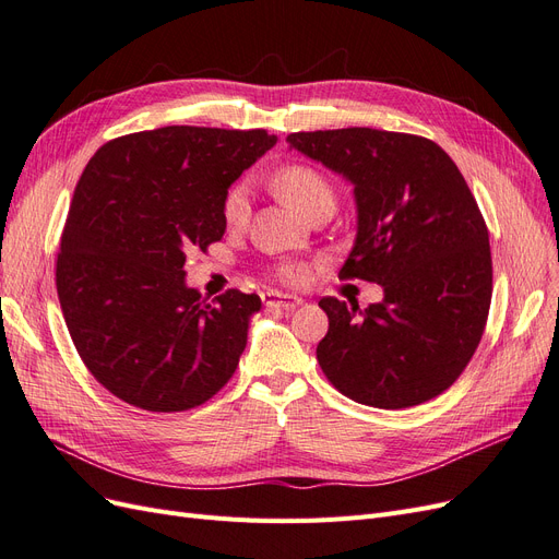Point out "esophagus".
Returning <instances> with one entry per match:
<instances>
[{"label":"esophagus","mask_w":559,"mask_h":559,"mask_svg":"<svg viewBox=\"0 0 559 559\" xmlns=\"http://www.w3.org/2000/svg\"><path fill=\"white\" fill-rule=\"evenodd\" d=\"M261 298H263L265 308H277V310H296L302 302L298 296H286V294H275V292H265Z\"/></svg>","instance_id":"esophagus-1"}]
</instances>
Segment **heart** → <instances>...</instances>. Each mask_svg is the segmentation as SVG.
Masks as SVG:
<instances>
[{"instance_id":"1","label":"heart","mask_w":559,"mask_h":559,"mask_svg":"<svg viewBox=\"0 0 559 559\" xmlns=\"http://www.w3.org/2000/svg\"><path fill=\"white\" fill-rule=\"evenodd\" d=\"M270 183H273L275 193L284 202H289V205L300 214L312 212L319 202H333V186L324 175L310 165H302V163L284 165L273 175V181ZM247 212H249L247 186L245 183L230 186L222 205L224 222L228 226H240L247 218ZM277 275L284 282H296L300 277V270L296 265H282L277 270Z\"/></svg>"}]
</instances>
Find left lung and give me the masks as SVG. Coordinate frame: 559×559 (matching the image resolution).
Returning <instances> with one entry per match:
<instances>
[{
    "instance_id": "8db88e82",
    "label": "left lung",
    "mask_w": 559,
    "mask_h": 559,
    "mask_svg": "<svg viewBox=\"0 0 559 559\" xmlns=\"http://www.w3.org/2000/svg\"><path fill=\"white\" fill-rule=\"evenodd\" d=\"M300 154L354 183L357 240L341 280L382 286V302L321 298L317 361L347 399L399 411L443 394L483 337L492 300L485 218L460 167L408 132H292Z\"/></svg>"
}]
</instances>
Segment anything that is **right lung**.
Returning a JSON list of instances; mask_svg holds the SVG:
<instances>
[{
    "instance_id": "1",
    "label": "right lung",
    "mask_w": 559,
    "mask_h": 559,
    "mask_svg": "<svg viewBox=\"0 0 559 559\" xmlns=\"http://www.w3.org/2000/svg\"><path fill=\"white\" fill-rule=\"evenodd\" d=\"M275 142L265 130L167 126L116 138L88 160L56 286L81 361L116 399L181 413L233 378L261 298H202L183 263L224 238L230 183Z\"/></svg>"
}]
</instances>
